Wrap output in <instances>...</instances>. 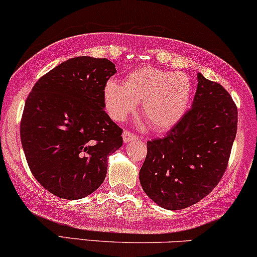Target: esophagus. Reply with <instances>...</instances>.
Segmentation results:
<instances>
[{
  "instance_id": "34e87169",
  "label": "esophagus",
  "mask_w": 257,
  "mask_h": 257,
  "mask_svg": "<svg viewBox=\"0 0 257 257\" xmlns=\"http://www.w3.org/2000/svg\"><path fill=\"white\" fill-rule=\"evenodd\" d=\"M122 138H123V141H124V144H128V142H131L133 140L136 139V135H134L133 133L128 131H124L122 134Z\"/></svg>"
}]
</instances>
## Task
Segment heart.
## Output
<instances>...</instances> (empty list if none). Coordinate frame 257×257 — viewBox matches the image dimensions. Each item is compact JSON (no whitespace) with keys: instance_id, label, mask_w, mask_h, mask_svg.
Listing matches in <instances>:
<instances>
[{"instance_id":"obj_1","label":"heart","mask_w":257,"mask_h":257,"mask_svg":"<svg viewBox=\"0 0 257 257\" xmlns=\"http://www.w3.org/2000/svg\"><path fill=\"white\" fill-rule=\"evenodd\" d=\"M192 84L186 74L151 66L126 74L123 85L109 80L103 89V99L109 116L123 121L141 103L144 118L155 131L174 126L187 111Z\"/></svg>"}]
</instances>
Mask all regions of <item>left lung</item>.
<instances>
[{
  "label": "left lung",
  "instance_id": "1",
  "mask_svg": "<svg viewBox=\"0 0 257 257\" xmlns=\"http://www.w3.org/2000/svg\"><path fill=\"white\" fill-rule=\"evenodd\" d=\"M191 109L165 138L147 142L140 170L145 193L159 206L181 210L206 197L222 179L237 132V108L218 83L197 74Z\"/></svg>",
  "mask_w": 257,
  "mask_h": 257
}]
</instances>
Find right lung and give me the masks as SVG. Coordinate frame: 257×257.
Here are the masks:
<instances>
[{"instance_id": "add662e5", "label": "right lung", "mask_w": 257, "mask_h": 257, "mask_svg": "<svg viewBox=\"0 0 257 257\" xmlns=\"http://www.w3.org/2000/svg\"><path fill=\"white\" fill-rule=\"evenodd\" d=\"M116 72L108 59L72 58L41 77L27 97L22 148L32 174L54 196L82 199L104 181L109 155L123 144L103 99Z\"/></svg>"}]
</instances>
